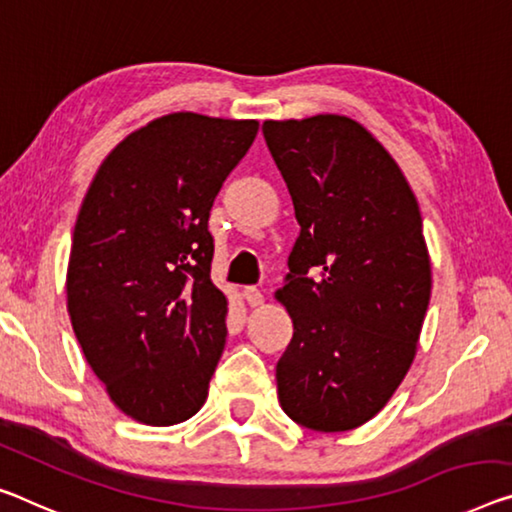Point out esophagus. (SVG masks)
<instances>
[{
	"instance_id": "obj_1",
	"label": "esophagus",
	"mask_w": 512,
	"mask_h": 512,
	"mask_svg": "<svg viewBox=\"0 0 512 512\" xmlns=\"http://www.w3.org/2000/svg\"><path fill=\"white\" fill-rule=\"evenodd\" d=\"M242 295H245V300H247V304L251 306V309H256V306H261V304H263V300H265L261 290L254 288V286L245 288V293H242Z\"/></svg>"
}]
</instances>
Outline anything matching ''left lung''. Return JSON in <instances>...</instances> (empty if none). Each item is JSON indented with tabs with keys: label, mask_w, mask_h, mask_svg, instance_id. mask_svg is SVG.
<instances>
[{
	"label": "left lung",
	"mask_w": 512,
	"mask_h": 512,
	"mask_svg": "<svg viewBox=\"0 0 512 512\" xmlns=\"http://www.w3.org/2000/svg\"><path fill=\"white\" fill-rule=\"evenodd\" d=\"M300 224L274 297L293 318L279 403L318 432L364 426L410 371L432 270L419 201L396 160L350 116L265 121Z\"/></svg>",
	"instance_id": "8db88e82"
}]
</instances>
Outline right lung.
Masks as SVG:
<instances>
[{
  "label": "right lung",
  "mask_w": 512,
  "mask_h": 512,
  "mask_svg": "<svg viewBox=\"0 0 512 512\" xmlns=\"http://www.w3.org/2000/svg\"><path fill=\"white\" fill-rule=\"evenodd\" d=\"M258 121L160 116L112 148L77 212L66 302L86 364L119 410L174 426L201 410L229 300L210 279V208Z\"/></svg>",
  "instance_id": "add662e5"
}]
</instances>
